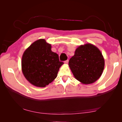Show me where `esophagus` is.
I'll return each instance as SVG.
<instances>
[{"mask_svg":"<svg viewBox=\"0 0 122 122\" xmlns=\"http://www.w3.org/2000/svg\"><path fill=\"white\" fill-rule=\"evenodd\" d=\"M68 62H69V61H68V60H66V61H64V63L65 64H68Z\"/></svg>","mask_w":122,"mask_h":122,"instance_id":"34e87169","label":"esophagus"}]
</instances>
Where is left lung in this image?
Segmentation results:
<instances>
[{"label":"left lung","mask_w":122,"mask_h":122,"mask_svg":"<svg viewBox=\"0 0 122 122\" xmlns=\"http://www.w3.org/2000/svg\"><path fill=\"white\" fill-rule=\"evenodd\" d=\"M69 66L76 80L82 84H89L101 77L104 68V59L97 46L87 43L76 48L69 60Z\"/></svg>","instance_id":"8db88e82"}]
</instances>
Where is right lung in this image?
<instances>
[{"instance_id": "add662e5", "label": "right lung", "mask_w": 122, "mask_h": 122, "mask_svg": "<svg viewBox=\"0 0 122 122\" xmlns=\"http://www.w3.org/2000/svg\"><path fill=\"white\" fill-rule=\"evenodd\" d=\"M51 44L44 39L33 43L24 51L21 59L23 74L30 83L45 87L57 76L61 66L59 56L51 50Z\"/></svg>"}]
</instances>
